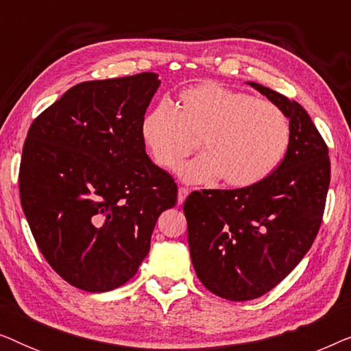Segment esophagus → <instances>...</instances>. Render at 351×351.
I'll return each instance as SVG.
<instances>
[{"mask_svg":"<svg viewBox=\"0 0 351 351\" xmlns=\"http://www.w3.org/2000/svg\"><path fill=\"white\" fill-rule=\"evenodd\" d=\"M186 196H189V189H185V186H180V189H179V196H177V201H179V204L184 203Z\"/></svg>","mask_w":351,"mask_h":351,"instance_id":"obj_1","label":"esophagus"}]
</instances>
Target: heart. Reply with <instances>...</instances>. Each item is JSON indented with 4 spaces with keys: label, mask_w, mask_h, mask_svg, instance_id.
Returning <instances> with one entry per match:
<instances>
[{
    "label": "heart",
    "mask_w": 351,
    "mask_h": 351,
    "mask_svg": "<svg viewBox=\"0 0 351 351\" xmlns=\"http://www.w3.org/2000/svg\"><path fill=\"white\" fill-rule=\"evenodd\" d=\"M141 137L156 166L172 169L201 138L204 155L179 167L182 180L203 184L223 179L234 189L265 180L285 160L291 124L268 100L217 83H203L179 94L177 108L160 100L143 114Z\"/></svg>",
    "instance_id": "b5f03b06"
}]
</instances>
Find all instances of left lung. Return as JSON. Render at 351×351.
<instances>
[{
  "label": "left lung",
  "instance_id": "1",
  "mask_svg": "<svg viewBox=\"0 0 351 351\" xmlns=\"http://www.w3.org/2000/svg\"><path fill=\"white\" fill-rule=\"evenodd\" d=\"M247 84L289 119L285 160L256 185L193 191L184 203L196 275L213 294L233 302L267 294L304 258L318 234L330 182L328 145L304 107Z\"/></svg>",
  "mask_w": 351,
  "mask_h": 351
}]
</instances>
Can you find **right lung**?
<instances>
[{"label": "right lung", "instance_id": "1", "mask_svg": "<svg viewBox=\"0 0 351 351\" xmlns=\"http://www.w3.org/2000/svg\"><path fill=\"white\" fill-rule=\"evenodd\" d=\"M156 73L84 81L28 129L19 186L47 263L71 286L107 292L136 275L162 210L177 201L172 177L148 158L141 121Z\"/></svg>", "mask_w": 351, "mask_h": 351}]
</instances>
